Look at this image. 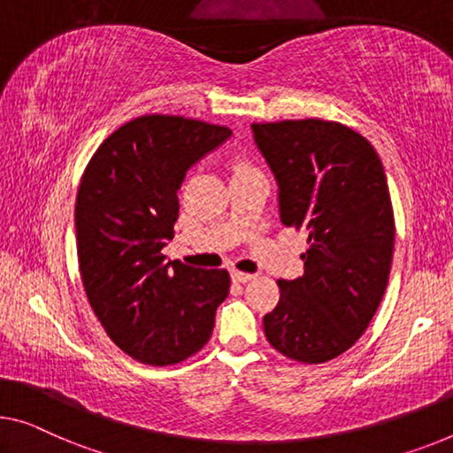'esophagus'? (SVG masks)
Returning <instances> with one entry per match:
<instances>
[{
	"label": "esophagus",
	"instance_id": "obj_1",
	"mask_svg": "<svg viewBox=\"0 0 453 453\" xmlns=\"http://www.w3.org/2000/svg\"><path fill=\"white\" fill-rule=\"evenodd\" d=\"M232 279H234L235 282H242V285H244V282H248V280H252V279H254V274L242 273V270H232Z\"/></svg>",
	"mask_w": 453,
	"mask_h": 453
}]
</instances>
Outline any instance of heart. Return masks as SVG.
<instances>
[{
  "label": "heart",
  "mask_w": 453,
  "mask_h": 453,
  "mask_svg": "<svg viewBox=\"0 0 453 453\" xmlns=\"http://www.w3.org/2000/svg\"><path fill=\"white\" fill-rule=\"evenodd\" d=\"M238 168H250V166H246V165H240Z\"/></svg>",
  "instance_id": "b5f03b06"
}]
</instances>
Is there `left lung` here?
Segmentation results:
<instances>
[{
	"label": "left lung",
	"instance_id": "obj_1",
	"mask_svg": "<svg viewBox=\"0 0 453 453\" xmlns=\"http://www.w3.org/2000/svg\"><path fill=\"white\" fill-rule=\"evenodd\" d=\"M252 132L279 183L280 221L309 235L305 274L276 280L266 340L291 360L329 362L360 340L387 291L395 248L387 174L372 144L340 121H254Z\"/></svg>",
	"mask_w": 453,
	"mask_h": 453
}]
</instances>
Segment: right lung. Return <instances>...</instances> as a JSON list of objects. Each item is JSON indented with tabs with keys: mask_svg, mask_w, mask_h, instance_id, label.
<instances>
[{
	"mask_svg": "<svg viewBox=\"0 0 453 453\" xmlns=\"http://www.w3.org/2000/svg\"><path fill=\"white\" fill-rule=\"evenodd\" d=\"M232 130L148 113L101 142L77 191L81 280L93 313L134 360L171 366L211 337L215 309L229 293L227 270L166 262L185 174Z\"/></svg>",
	"mask_w": 453,
	"mask_h": 453,
	"instance_id": "add662e5",
	"label": "right lung"
}]
</instances>
